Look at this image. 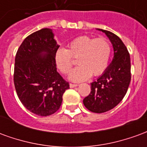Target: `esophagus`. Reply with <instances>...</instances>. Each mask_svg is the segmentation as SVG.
<instances>
[{
  "instance_id": "obj_1",
  "label": "esophagus",
  "mask_w": 147,
  "mask_h": 147,
  "mask_svg": "<svg viewBox=\"0 0 147 147\" xmlns=\"http://www.w3.org/2000/svg\"><path fill=\"white\" fill-rule=\"evenodd\" d=\"M69 86H70L71 88H73V87H76V86H79V84H74V83H70V84H69Z\"/></svg>"
}]
</instances>
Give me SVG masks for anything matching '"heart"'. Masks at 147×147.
<instances>
[{
  "label": "heart",
  "instance_id": "obj_1",
  "mask_svg": "<svg viewBox=\"0 0 147 147\" xmlns=\"http://www.w3.org/2000/svg\"><path fill=\"white\" fill-rule=\"evenodd\" d=\"M110 53V43L105 38L82 36L71 42L67 49H58L54 54L55 65L61 73L67 75L73 65L72 58L77 60L80 66L71 72L69 80L82 82L89 79L91 74L96 76L104 72Z\"/></svg>",
  "mask_w": 147,
  "mask_h": 147
}]
</instances>
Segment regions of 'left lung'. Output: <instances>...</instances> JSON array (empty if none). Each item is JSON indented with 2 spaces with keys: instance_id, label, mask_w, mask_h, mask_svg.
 <instances>
[{
  "instance_id": "left-lung-1",
  "label": "left lung",
  "mask_w": 147,
  "mask_h": 147,
  "mask_svg": "<svg viewBox=\"0 0 147 147\" xmlns=\"http://www.w3.org/2000/svg\"><path fill=\"white\" fill-rule=\"evenodd\" d=\"M113 45V59L101 76L90 83V93L83 99L88 110L102 113L113 109L126 94L131 82V60L127 47L119 37L109 30L98 29Z\"/></svg>"
}]
</instances>
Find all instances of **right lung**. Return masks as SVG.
<instances>
[{
    "instance_id": "obj_1",
    "label": "right lung",
    "mask_w": 147,
    "mask_h": 147,
    "mask_svg": "<svg viewBox=\"0 0 147 147\" xmlns=\"http://www.w3.org/2000/svg\"><path fill=\"white\" fill-rule=\"evenodd\" d=\"M60 45L50 29L43 28L24 39L15 59L14 84L27 109L41 117L60 109L69 83L57 71L54 54Z\"/></svg>"
}]
</instances>
